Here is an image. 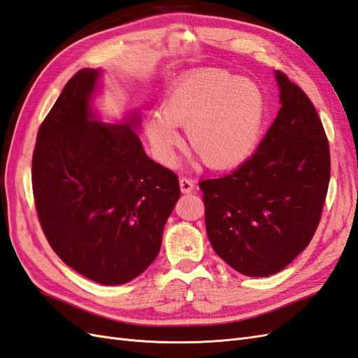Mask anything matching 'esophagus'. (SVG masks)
I'll return each instance as SVG.
<instances>
[{"mask_svg":"<svg viewBox=\"0 0 358 358\" xmlns=\"http://www.w3.org/2000/svg\"><path fill=\"white\" fill-rule=\"evenodd\" d=\"M180 189L182 194H190V192H194V189H195V182L187 177H181L180 178Z\"/></svg>","mask_w":358,"mask_h":358,"instance_id":"1","label":"esophagus"}]
</instances>
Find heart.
I'll use <instances>...</instances> for the list:
<instances>
[{"label": "heart", "instance_id": "b5f03b06", "mask_svg": "<svg viewBox=\"0 0 358 358\" xmlns=\"http://www.w3.org/2000/svg\"><path fill=\"white\" fill-rule=\"evenodd\" d=\"M266 115L262 87L225 69H201L178 78L164 94L160 113L145 122L154 154L172 164L186 125L190 148L208 168L225 169L243 162L257 145Z\"/></svg>", "mask_w": 358, "mask_h": 358}]
</instances>
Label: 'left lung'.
<instances>
[{"mask_svg":"<svg viewBox=\"0 0 358 358\" xmlns=\"http://www.w3.org/2000/svg\"><path fill=\"white\" fill-rule=\"evenodd\" d=\"M275 78L281 108L257 151L228 176L199 182L210 243L248 277L277 273L307 248L331 171L315 106L282 72Z\"/></svg>","mask_w":358,"mask_h":358,"instance_id":"obj_1","label":"left lung"}]
</instances>
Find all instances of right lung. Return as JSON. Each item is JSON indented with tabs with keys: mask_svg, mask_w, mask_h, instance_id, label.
Instances as JSON below:
<instances>
[{
	"mask_svg": "<svg viewBox=\"0 0 358 358\" xmlns=\"http://www.w3.org/2000/svg\"><path fill=\"white\" fill-rule=\"evenodd\" d=\"M101 69L85 68L39 128L31 181L42 230L83 277L117 286L157 257L180 198L178 177L145 154L139 116L103 124L92 110Z\"/></svg>",
	"mask_w": 358,
	"mask_h": 358,
	"instance_id": "right-lung-1",
	"label": "right lung"
}]
</instances>
